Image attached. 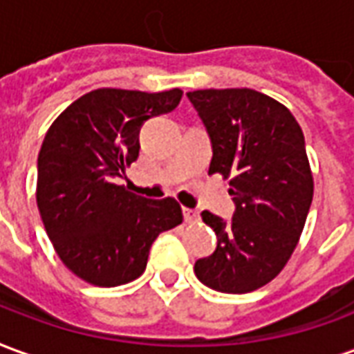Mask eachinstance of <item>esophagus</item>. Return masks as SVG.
<instances>
[{"instance_id": "34e87169", "label": "esophagus", "mask_w": 354, "mask_h": 354, "mask_svg": "<svg viewBox=\"0 0 354 354\" xmlns=\"http://www.w3.org/2000/svg\"><path fill=\"white\" fill-rule=\"evenodd\" d=\"M184 220L187 223H193L199 220V212L197 210H193V208H184Z\"/></svg>"}]
</instances>
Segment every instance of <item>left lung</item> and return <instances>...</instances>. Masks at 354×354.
Segmentation results:
<instances>
[{"label": "left lung", "instance_id": "left-lung-1", "mask_svg": "<svg viewBox=\"0 0 354 354\" xmlns=\"http://www.w3.org/2000/svg\"><path fill=\"white\" fill-rule=\"evenodd\" d=\"M212 144L208 174L230 180V222L203 212L214 254L195 261L205 286L245 294L273 281L294 252L313 201L304 132L282 104L252 88L187 93Z\"/></svg>", "mask_w": 354, "mask_h": 354}]
</instances>
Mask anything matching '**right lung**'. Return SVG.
Returning <instances> with one entry per match:
<instances>
[{"label":"right lung","instance_id":"right-lung-1","mask_svg":"<svg viewBox=\"0 0 354 354\" xmlns=\"http://www.w3.org/2000/svg\"><path fill=\"white\" fill-rule=\"evenodd\" d=\"M180 100V88H96L70 104L45 134L37 157L43 225L64 266L94 286L138 279L159 233L182 223L174 199H146L115 184L138 159L142 124Z\"/></svg>","mask_w":354,"mask_h":354}]
</instances>
